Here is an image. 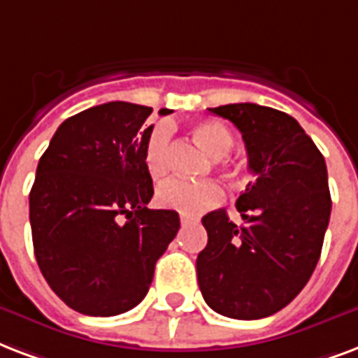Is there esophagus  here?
<instances>
[{
  "instance_id": "esophagus-1",
  "label": "esophagus",
  "mask_w": 358,
  "mask_h": 358,
  "mask_svg": "<svg viewBox=\"0 0 358 358\" xmlns=\"http://www.w3.org/2000/svg\"><path fill=\"white\" fill-rule=\"evenodd\" d=\"M191 222H195V220H193V217H187V215H180V223H182V225H187V223Z\"/></svg>"
}]
</instances>
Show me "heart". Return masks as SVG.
<instances>
[{
  "label": "heart",
  "mask_w": 358,
  "mask_h": 358,
  "mask_svg": "<svg viewBox=\"0 0 358 358\" xmlns=\"http://www.w3.org/2000/svg\"><path fill=\"white\" fill-rule=\"evenodd\" d=\"M193 136L214 157L225 155L234 144L233 131L215 120H206L195 125ZM169 161H171V131L167 125H157L150 131L144 143V165L154 178H159L169 171ZM155 199L163 208L174 210L182 215H197L222 203L223 189L212 180L191 182L185 178H169L157 187Z\"/></svg>",
  "instance_id": "1"
}]
</instances>
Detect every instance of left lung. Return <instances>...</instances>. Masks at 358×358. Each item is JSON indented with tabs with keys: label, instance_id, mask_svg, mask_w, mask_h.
Returning a JSON list of instances; mask_svg holds the SVG:
<instances>
[{
	"label": "left lung",
	"instance_id": "left-lung-1",
	"mask_svg": "<svg viewBox=\"0 0 358 358\" xmlns=\"http://www.w3.org/2000/svg\"><path fill=\"white\" fill-rule=\"evenodd\" d=\"M242 133L255 174L236 201L244 223L225 210L203 217L208 244L197 257L199 287L214 312L261 319L304 289L331 220L324 157L299 122L255 103L208 108Z\"/></svg>",
	"mask_w": 358,
	"mask_h": 358
}]
</instances>
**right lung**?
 Here are the masks:
<instances>
[{
	"instance_id": "right-lung-1",
	"label": "right lung",
	"mask_w": 358,
	"mask_h": 358,
	"mask_svg": "<svg viewBox=\"0 0 358 358\" xmlns=\"http://www.w3.org/2000/svg\"><path fill=\"white\" fill-rule=\"evenodd\" d=\"M150 106L110 101L59 125L29 191L35 259L50 289L84 315L135 308L180 229L174 210H150L144 165ZM161 116L171 114L161 108Z\"/></svg>"
}]
</instances>
